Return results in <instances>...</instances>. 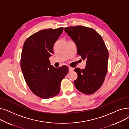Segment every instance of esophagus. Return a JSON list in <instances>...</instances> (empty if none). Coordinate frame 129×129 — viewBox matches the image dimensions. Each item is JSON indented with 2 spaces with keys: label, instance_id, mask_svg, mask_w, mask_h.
I'll return each instance as SVG.
<instances>
[{
  "label": "esophagus",
  "instance_id": "1",
  "mask_svg": "<svg viewBox=\"0 0 129 129\" xmlns=\"http://www.w3.org/2000/svg\"><path fill=\"white\" fill-rule=\"evenodd\" d=\"M69 72H72L74 70L73 68H72V67H69Z\"/></svg>",
  "mask_w": 129,
  "mask_h": 129
}]
</instances>
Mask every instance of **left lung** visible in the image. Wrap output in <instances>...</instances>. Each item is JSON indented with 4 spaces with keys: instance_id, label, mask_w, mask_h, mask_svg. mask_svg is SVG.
I'll use <instances>...</instances> for the list:
<instances>
[{
    "instance_id": "8db88e82",
    "label": "left lung",
    "mask_w": 129,
    "mask_h": 129,
    "mask_svg": "<svg viewBox=\"0 0 129 129\" xmlns=\"http://www.w3.org/2000/svg\"><path fill=\"white\" fill-rule=\"evenodd\" d=\"M64 31L75 43L78 55L86 60L85 69L74 70L78 76L74 85L83 93H93L103 85L107 73L109 53L104 40L94 29L84 26L66 27Z\"/></svg>"
}]
</instances>
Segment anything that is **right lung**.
Here are the masks:
<instances>
[{"instance_id":"right-lung-1","label":"right lung","mask_w":129,"mask_h":129,"mask_svg":"<svg viewBox=\"0 0 129 129\" xmlns=\"http://www.w3.org/2000/svg\"><path fill=\"white\" fill-rule=\"evenodd\" d=\"M63 31L62 27L40 30L27 39L23 46L20 63L23 77L32 92L42 99L57 95L60 83L69 72L67 66L56 69L49 60Z\"/></svg>"}]
</instances>
